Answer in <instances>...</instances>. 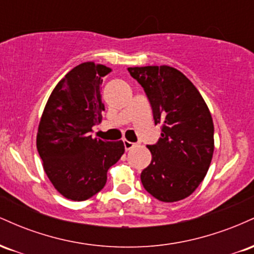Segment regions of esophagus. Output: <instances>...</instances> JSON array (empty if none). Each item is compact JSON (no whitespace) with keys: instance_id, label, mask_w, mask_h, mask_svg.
Returning <instances> with one entry per match:
<instances>
[{"instance_id":"34e87169","label":"esophagus","mask_w":254,"mask_h":254,"mask_svg":"<svg viewBox=\"0 0 254 254\" xmlns=\"http://www.w3.org/2000/svg\"><path fill=\"white\" fill-rule=\"evenodd\" d=\"M135 145H136V143H133V142L127 141V139H125V141H124V148H125V150L132 149V148L135 147Z\"/></svg>"}]
</instances>
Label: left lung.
<instances>
[{"label":"left lung","instance_id":"left-lung-1","mask_svg":"<svg viewBox=\"0 0 254 254\" xmlns=\"http://www.w3.org/2000/svg\"><path fill=\"white\" fill-rule=\"evenodd\" d=\"M143 87L161 137L147 145L151 162L141 173L143 188L161 202L189 197L210 166L214 123L205 101L183 72L168 65L127 68Z\"/></svg>","mask_w":254,"mask_h":254}]
</instances>
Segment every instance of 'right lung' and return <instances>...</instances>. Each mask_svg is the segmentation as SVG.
<instances>
[{
	"label": "right lung",
	"instance_id": "right-lung-1",
	"mask_svg": "<svg viewBox=\"0 0 254 254\" xmlns=\"http://www.w3.org/2000/svg\"><path fill=\"white\" fill-rule=\"evenodd\" d=\"M111 68L78 64L64 76L45 105L37 133V149L55 189L71 200H86L104 189L107 171L124 154L122 141L93 138L101 122L103 77Z\"/></svg>",
	"mask_w": 254,
	"mask_h": 254
}]
</instances>
